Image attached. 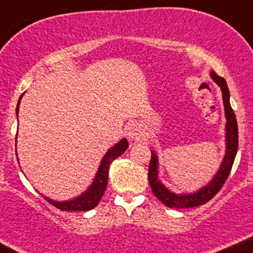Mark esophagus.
<instances>
[{
  "label": "esophagus",
  "instance_id": "obj_1",
  "mask_svg": "<svg viewBox=\"0 0 253 253\" xmlns=\"http://www.w3.org/2000/svg\"><path fill=\"white\" fill-rule=\"evenodd\" d=\"M127 136H128V138H138L139 136H141V127L138 126V125L136 124H132L129 125L128 127H127Z\"/></svg>",
  "mask_w": 253,
  "mask_h": 253
}]
</instances>
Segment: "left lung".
Returning <instances> with one entry per match:
<instances>
[{
	"instance_id": "1",
	"label": "left lung",
	"mask_w": 253,
	"mask_h": 253,
	"mask_svg": "<svg viewBox=\"0 0 253 253\" xmlns=\"http://www.w3.org/2000/svg\"><path fill=\"white\" fill-rule=\"evenodd\" d=\"M211 77L218 84L221 94H223L224 111H225L226 119L225 155H224L223 162H221L216 174L213 176V178L206 186H203L200 190L195 191L192 193H175L171 192L159 180V159H158L155 150L152 149V159H150L149 169H148V180H149V185L155 197L162 201L169 208H193V207L205 205L209 200H211L219 192V190L223 187L224 182H225L229 174H230L234 160H235L237 145H239V136H237L236 117L230 105V93H229V88L226 85L225 79L219 77L214 72H211Z\"/></svg>"
}]
</instances>
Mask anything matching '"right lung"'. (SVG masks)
<instances>
[{
    "mask_svg": "<svg viewBox=\"0 0 253 253\" xmlns=\"http://www.w3.org/2000/svg\"><path fill=\"white\" fill-rule=\"evenodd\" d=\"M23 94L20 95L19 100H18L17 104V116L18 111H19V104L20 99H22ZM128 148V142H127L126 138H122L121 141L117 142L114 147H111L110 149L106 152V154L104 155L103 159H101L100 165L98 168V171H96L95 177H94L91 185L84 191L82 195H79L78 197L72 198L70 201H62V202H58V201L51 200V198L42 197L47 201L48 203H51L52 206H55L56 208L61 209V211H90L94 207L98 206V203L100 202L101 197H103L104 192L106 190V186H108V178H109V168H110V164L114 162L116 158H119L120 155L124 154L125 150ZM18 160V155H17Z\"/></svg>",
    "mask_w": 253,
    "mask_h": 253,
    "instance_id": "obj_1",
    "label": "right lung"
}]
</instances>
